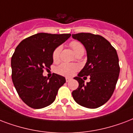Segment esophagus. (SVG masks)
Masks as SVG:
<instances>
[{
	"mask_svg": "<svg viewBox=\"0 0 133 133\" xmlns=\"http://www.w3.org/2000/svg\"><path fill=\"white\" fill-rule=\"evenodd\" d=\"M65 80H66V82H69L71 80V78H68V77H67L66 79H65Z\"/></svg>",
	"mask_w": 133,
	"mask_h": 133,
	"instance_id": "1",
	"label": "esophagus"
}]
</instances>
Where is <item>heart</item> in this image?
<instances>
[{"label":"heart","instance_id":"obj_1","mask_svg":"<svg viewBox=\"0 0 133 133\" xmlns=\"http://www.w3.org/2000/svg\"><path fill=\"white\" fill-rule=\"evenodd\" d=\"M70 45L71 48L72 49V50L75 54L77 53L78 51H79L81 50H84V48L82 44H81L80 42H77V41L71 42ZM61 48H62L61 46H57L53 51L52 58H53V60L54 61H57L59 60ZM78 69H79V67H78L77 65L70 64V63H62V64L60 65L59 66L57 67L56 72L60 75L70 77V76L73 75L76 71L78 70Z\"/></svg>","mask_w":133,"mask_h":133}]
</instances>
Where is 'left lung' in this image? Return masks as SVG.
<instances>
[{"instance_id": "left-lung-1", "label": "left lung", "mask_w": 133, "mask_h": 133, "mask_svg": "<svg viewBox=\"0 0 133 133\" xmlns=\"http://www.w3.org/2000/svg\"><path fill=\"white\" fill-rule=\"evenodd\" d=\"M72 37L84 46L87 54L84 67L74 77L79 87L72 95L81 106L98 108L107 103L115 89L120 72L117 52L109 41L99 35L81 33ZM83 76H90L91 81L87 85L81 79Z\"/></svg>"}]
</instances>
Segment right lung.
Instances as JSON below:
<instances>
[{
    "label": "right lung",
    "mask_w": 133,
    "mask_h": 133,
    "mask_svg": "<svg viewBox=\"0 0 133 133\" xmlns=\"http://www.w3.org/2000/svg\"><path fill=\"white\" fill-rule=\"evenodd\" d=\"M70 35L37 33L22 40L15 49L11 59L13 84L19 97L31 108L41 109L53 103L65 83L63 76L54 74L49 79L42 73L53 63L54 49Z\"/></svg>",
    "instance_id": "obj_1"
}]
</instances>
